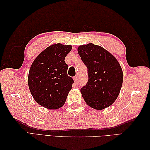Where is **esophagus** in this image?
<instances>
[{
    "label": "esophagus",
    "mask_w": 150,
    "mask_h": 150,
    "mask_svg": "<svg viewBox=\"0 0 150 150\" xmlns=\"http://www.w3.org/2000/svg\"><path fill=\"white\" fill-rule=\"evenodd\" d=\"M73 79H74L75 83V84H77L78 82H79V79H78V77H77V76H75L74 78H73Z\"/></svg>",
    "instance_id": "1"
}]
</instances>
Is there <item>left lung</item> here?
I'll use <instances>...</instances> for the list:
<instances>
[{
  "mask_svg": "<svg viewBox=\"0 0 150 150\" xmlns=\"http://www.w3.org/2000/svg\"><path fill=\"white\" fill-rule=\"evenodd\" d=\"M88 68V81L81 89L86 103L95 110L109 107L117 99L123 82L120 64L103 47L90 43L78 47Z\"/></svg>",
  "mask_w": 150,
  "mask_h": 150,
  "instance_id": "1",
  "label": "left lung"
}]
</instances>
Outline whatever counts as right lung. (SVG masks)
Here are the masks:
<instances>
[{"label": "right lung", "mask_w": 150, "mask_h": 150, "mask_svg": "<svg viewBox=\"0 0 150 150\" xmlns=\"http://www.w3.org/2000/svg\"><path fill=\"white\" fill-rule=\"evenodd\" d=\"M72 46L55 44L42 51L31 64L28 86L37 103L49 110H56L64 104L74 82L68 75L66 56Z\"/></svg>", "instance_id": "obj_1"}]
</instances>
